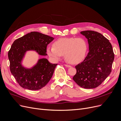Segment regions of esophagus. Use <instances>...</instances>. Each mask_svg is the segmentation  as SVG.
Listing matches in <instances>:
<instances>
[{
	"mask_svg": "<svg viewBox=\"0 0 121 121\" xmlns=\"http://www.w3.org/2000/svg\"><path fill=\"white\" fill-rule=\"evenodd\" d=\"M65 66L68 68H71L72 66L70 65H67V64H65Z\"/></svg>",
	"mask_w": 121,
	"mask_h": 121,
	"instance_id": "1",
	"label": "esophagus"
}]
</instances>
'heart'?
Here are the masks:
<instances>
[{
	"label": "heart",
	"instance_id": "1",
	"mask_svg": "<svg viewBox=\"0 0 121 121\" xmlns=\"http://www.w3.org/2000/svg\"><path fill=\"white\" fill-rule=\"evenodd\" d=\"M88 52V43L83 38L66 37L55 41L53 46L48 47V55L54 61H58L64 54L65 58L69 63L78 64L83 60Z\"/></svg>",
	"mask_w": 121,
	"mask_h": 121
}]
</instances>
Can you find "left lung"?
<instances>
[{"instance_id":"8db88e82","label":"left lung","mask_w":121,"mask_h":121,"mask_svg":"<svg viewBox=\"0 0 121 121\" xmlns=\"http://www.w3.org/2000/svg\"><path fill=\"white\" fill-rule=\"evenodd\" d=\"M80 33L88 39L89 52L83 62L75 66L77 73L73 79L81 87L93 89L110 74L114 53L111 43L102 34L92 30Z\"/></svg>"}]
</instances>
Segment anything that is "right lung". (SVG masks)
Returning a JSON list of instances; mask_svg holds the SVG:
<instances>
[{
    "label": "right lung",
    "mask_w": 121,
    "mask_h": 121,
    "mask_svg": "<svg viewBox=\"0 0 121 121\" xmlns=\"http://www.w3.org/2000/svg\"><path fill=\"white\" fill-rule=\"evenodd\" d=\"M53 39L40 32H31L16 40L12 44L8 53L10 71L22 87L30 90H39L52 78L57 64H52L47 59L42 58L28 69L22 67L21 62L27 50H35L41 55H47L48 44Z\"/></svg>",
    "instance_id": "right-lung-1"
}]
</instances>
